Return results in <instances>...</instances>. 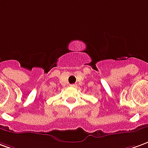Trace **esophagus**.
Listing matches in <instances>:
<instances>
[{"instance_id": "esophagus-1", "label": "esophagus", "mask_w": 148, "mask_h": 148, "mask_svg": "<svg viewBox=\"0 0 148 148\" xmlns=\"http://www.w3.org/2000/svg\"><path fill=\"white\" fill-rule=\"evenodd\" d=\"M70 86L72 88H76V86H77V84H70Z\"/></svg>"}]
</instances>
